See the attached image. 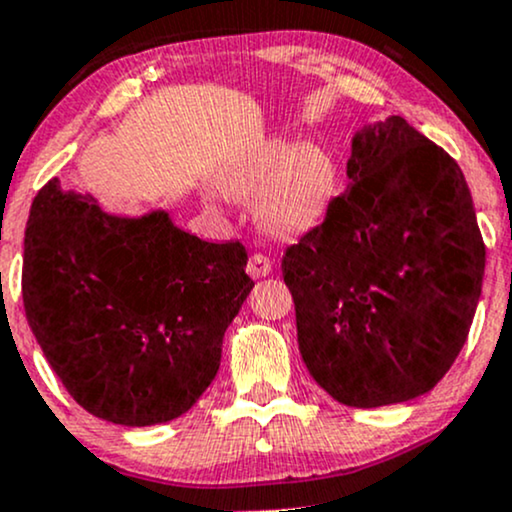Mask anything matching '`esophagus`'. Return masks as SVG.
I'll return each mask as SVG.
<instances>
[{"instance_id": "1", "label": "esophagus", "mask_w": 512, "mask_h": 512, "mask_svg": "<svg viewBox=\"0 0 512 512\" xmlns=\"http://www.w3.org/2000/svg\"><path fill=\"white\" fill-rule=\"evenodd\" d=\"M248 274L252 276V279L269 276L272 274V260H269L267 255H262V252H255V255L248 260Z\"/></svg>"}]
</instances>
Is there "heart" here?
Instances as JSON below:
<instances>
[{
	"mask_svg": "<svg viewBox=\"0 0 512 512\" xmlns=\"http://www.w3.org/2000/svg\"><path fill=\"white\" fill-rule=\"evenodd\" d=\"M337 158L327 146L262 139L233 158L221 187L233 199H255L257 223L276 238H298L320 226L339 192Z\"/></svg>",
	"mask_w": 512,
	"mask_h": 512,
	"instance_id": "1",
	"label": "heart"
}]
</instances>
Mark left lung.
<instances>
[{
  "label": "left lung",
  "mask_w": 512,
  "mask_h": 512,
  "mask_svg": "<svg viewBox=\"0 0 512 512\" xmlns=\"http://www.w3.org/2000/svg\"><path fill=\"white\" fill-rule=\"evenodd\" d=\"M351 185L286 250L301 356L346 407L407 402L438 385L467 342L486 245L448 151L392 115L363 127Z\"/></svg>",
  "instance_id": "1"
}]
</instances>
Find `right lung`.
I'll return each instance as SVG.
<instances>
[{"label": "right lung", "mask_w": 512, "mask_h": 512, "mask_svg": "<svg viewBox=\"0 0 512 512\" xmlns=\"http://www.w3.org/2000/svg\"><path fill=\"white\" fill-rule=\"evenodd\" d=\"M240 240L207 243L170 221L105 214L52 178L33 199L21 293L45 358L88 414L122 426L178 419L221 361L255 281Z\"/></svg>", "instance_id": "obj_1"}]
</instances>
